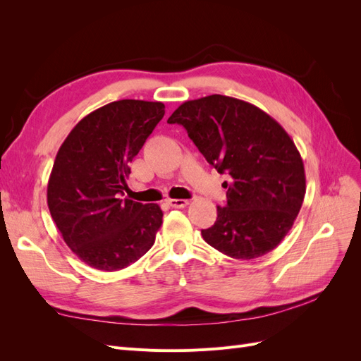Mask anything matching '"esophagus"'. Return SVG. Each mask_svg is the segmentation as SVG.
Wrapping results in <instances>:
<instances>
[{"mask_svg":"<svg viewBox=\"0 0 361 361\" xmlns=\"http://www.w3.org/2000/svg\"><path fill=\"white\" fill-rule=\"evenodd\" d=\"M167 203L171 207H185L188 204V200H185V199H169Z\"/></svg>","mask_w":361,"mask_h":361,"instance_id":"esophagus-1","label":"esophagus"}]
</instances>
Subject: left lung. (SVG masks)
Wrapping results in <instances>:
<instances>
[{
  "label": "left lung",
  "instance_id": "8db88e82",
  "mask_svg": "<svg viewBox=\"0 0 361 361\" xmlns=\"http://www.w3.org/2000/svg\"><path fill=\"white\" fill-rule=\"evenodd\" d=\"M187 129L224 182L227 203L203 228L204 241L228 257L269 253L288 235L305 194L304 164L292 138L253 104L223 94L183 102L169 120Z\"/></svg>",
  "mask_w": 361,
  "mask_h": 361
}]
</instances>
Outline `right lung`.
I'll return each mask as SVG.
<instances>
[{
	"instance_id": "obj_1",
	"label": "right lung",
	"mask_w": 361,
	"mask_h": 361,
	"mask_svg": "<svg viewBox=\"0 0 361 361\" xmlns=\"http://www.w3.org/2000/svg\"><path fill=\"white\" fill-rule=\"evenodd\" d=\"M164 108L135 99L106 104L80 120L57 152L48 180L49 212L64 243L94 269H123L155 243L161 207L122 195L129 162Z\"/></svg>"
}]
</instances>
